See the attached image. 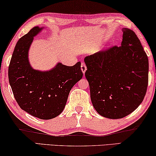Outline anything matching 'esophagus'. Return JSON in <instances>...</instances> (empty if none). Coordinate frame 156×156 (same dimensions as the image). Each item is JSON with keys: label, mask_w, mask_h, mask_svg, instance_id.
Wrapping results in <instances>:
<instances>
[{"label": "esophagus", "mask_w": 156, "mask_h": 156, "mask_svg": "<svg viewBox=\"0 0 156 156\" xmlns=\"http://www.w3.org/2000/svg\"><path fill=\"white\" fill-rule=\"evenodd\" d=\"M81 70H82L83 73H84L85 71L87 70V67H86V65H85V63L84 62H83L82 63H81Z\"/></svg>", "instance_id": "obj_1"}]
</instances>
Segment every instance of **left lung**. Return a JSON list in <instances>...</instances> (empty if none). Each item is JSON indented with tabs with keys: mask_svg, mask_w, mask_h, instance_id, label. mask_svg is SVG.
<instances>
[{
	"mask_svg": "<svg viewBox=\"0 0 156 156\" xmlns=\"http://www.w3.org/2000/svg\"><path fill=\"white\" fill-rule=\"evenodd\" d=\"M122 31L120 47L84 59L93 107L102 117L114 119L126 117L139 106L148 83V59L141 41L131 30Z\"/></svg>",
	"mask_w": 156,
	"mask_h": 156,
	"instance_id": "8db88e82",
	"label": "left lung"
}]
</instances>
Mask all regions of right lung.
Instances as JSON below:
<instances>
[{
    "mask_svg": "<svg viewBox=\"0 0 156 156\" xmlns=\"http://www.w3.org/2000/svg\"><path fill=\"white\" fill-rule=\"evenodd\" d=\"M41 30L33 27L17 41L8 68V78L22 109L41 119H51L62 112L70 90L82 78L83 72L80 61L73 66L59 63L45 72L32 69L28 50Z\"/></svg>",
    "mask_w": 156,
    "mask_h": 156,
    "instance_id": "right-lung-1",
    "label": "right lung"
}]
</instances>
